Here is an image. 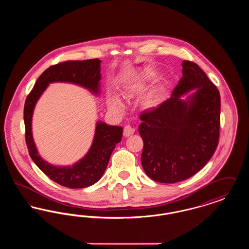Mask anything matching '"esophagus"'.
Returning <instances> with one entry per match:
<instances>
[{
  "instance_id": "obj_1",
  "label": "esophagus",
  "mask_w": 249,
  "mask_h": 249,
  "mask_svg": "<svg viewBox=\"0 0 249 249\" xmlns=\"http://www.w3.org/2000/svg\"><path fill=\"white\" fill-rule=\"evenodd\" d=\"M135 131V129L133 127H131L130 125H126L124 127V130H123V134L125 137H129L131 134H133Z\"/></svg>"
}]
</instances>
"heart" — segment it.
Returning <instances> with one entry per match:
<instances>
[{
  "label": "heart",
  "instance_id": "obj_1",
  "mask_svg": "<svg viewBox=\"0 0 249 249\" xmlns=\"http://www.w3.org/2000/svg\"><path fill=\"white\" fill-rule=\"evenodd\" d=\"M142 89H143V87H142V84H135L133 86H130V88L128 89V90H127L128 97H130L131 95H133V93L142 91ZM162 98H163L162 90L161 89H157V90H155L154 93L151 95V97L149 98L147 104H148L149 107H155V106H157L160 103ZM108 106L111 109H114L116 111H121L124 108L123 104L117 97L110 98L109 101H108Z\"/></svg>",
  "mask_w": 249,
  "mask_h": 249
}]
</instances>
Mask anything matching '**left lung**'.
Listing matches in <instances>:
<instances>
[{
    "mask_svg": "<svg viewBox=\"0 0 249 249\" xmlns=\"http://www.w3.org/2000/svg\"><path fill=\"white\" fill-rule=\"evenodd\" d=\"M182 67L183 76L171 98L140 115L142 166L156 182L191 178L209 161L218 143L219 91L196 63L184 60ZM193 89L186 100L180 98Z\"/></svg>",
    "mask_w": 249,
    "mask_h": 249,
    "instance_id": "obj_1",
    "label": "left lung"
}]
</instances>
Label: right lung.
<instances>
[{"label":"right lung","instance_id":"right-lung-1","mask_svg":"<svg viewBox=\"0 0 249 249\" xmlns=\"http://www.w3.org/2000/svg\"><path fill=\"white\" fill-rule=\"evenodd\" d=\"M100 80L101 60L99 59L60 62L50 66L39 76L25 102V138L29 154L38 168L48 178L66 188L81 189L89 187L101 179L116 144L121 141L123 128L98 121L94 139L88 153L71 166H54L43 160L37 151L32 130L34 110L37 101L50 83L75 84L89 89L93 94L99 95Z\"/></svg>","mask_w":249,"mask_h":249}]
</instances>
